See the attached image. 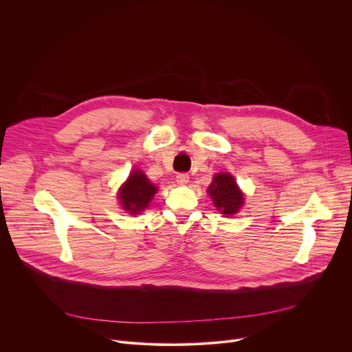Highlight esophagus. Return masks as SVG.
<instances>
[{
	"label": "esophagus",
	"mask_w": 352,
	"mask_h": 352,
	"mask_svg": "<svg viewBox=\"0 0 352 352\" xmlns=\"http://www.w3.org/2000/svg\"><path fill=\"white\" fill-rule=\"evenodd\" d=\"M177 182H178L179 185H186V184L189 182V175H188L186 173H179V174L177 175Z\"/></svg>",
	"instance_id": "obj_1"
}]
</instances>
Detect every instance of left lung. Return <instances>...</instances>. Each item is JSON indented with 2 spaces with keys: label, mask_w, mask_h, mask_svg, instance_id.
Segmentation results:
<instances>
[{
  "label": "left lung",
  "mask_w": 352,
  "mask_h": 352,
  "mask_svg": "<svg viewBox=\"0 0 352 352\" xmlns=\"http://www.w3.org/2000/svg\"><path fill=\"white\" fill-rule=\"evenodd\" d=\"M208 192L212 196L217 210L226 216L235 214L243 204L242 192L238 189L234 177L227 173L217 174Z\"/></svg>",
  "instance_id": "1"
}]
</instances>
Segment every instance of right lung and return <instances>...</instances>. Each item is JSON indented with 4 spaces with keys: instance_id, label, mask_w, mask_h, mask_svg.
<instances>
[{
    "instance_id": "add662e5",
    "label": "right lung",
    "mask_w": 352,
    "mask_h": 352,
    "mask_svg": "<svg viewBox=\"0 0 352 352\" xmlns=\"http://www.w3.org/2000/svg\"><path fill=\"white\" fill-rule=\"evenodd\" d=\"M157 188L142 171L133 170L120 190L121 205L131 214H138L148 206Z\"/></svg>"
}]
</instances>
